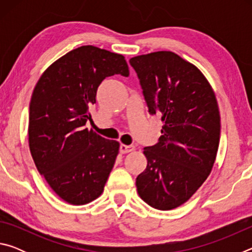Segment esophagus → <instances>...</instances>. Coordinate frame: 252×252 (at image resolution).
Returning a JSON list of instances; mask_svg holds the SVG:
<instances>
[{
    "instance_id": "1",
    "label": "esophagus",
    "mask_w": 252,
    "mask_h": 252,
    "mask_svg": "<svg viewBox=\"0 0 252 252\" xmlns=\"http://www.w3.org/2000/svg\"><path fill=\"white\" fill-rule=\"evenodd\" d=\"M134 151V147L133 146H126V144H121L120 146V152L122 155H125V153H129Z\"/></svg>"
}]
</instances>
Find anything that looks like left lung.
<instances>
[{
	"instance_id": "left-lung-1",
	"label": "left lung",
	"mask_w": 252,
	"mask_h": 252,
	"mask_svg": "<svg viewBox=\"0 0 252 252\" xmlns=\"http://www.w3.org/2000/svg\"><path fill=\"white\" fill-rule=\"evenodd\" d=\"M149 112L163 126L156 146L144 148L148 165L136 178L138 193L159 210L187 202L206 181L220 140V113L213 89L197 66L171 51L130 59Z\"/></svg>"
}]
</instances>
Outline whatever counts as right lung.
I'll use <instances>...</instances> for the list:
<instances>
[{"mask_svg":"<svg viewBox=\"0 0 252 252\" xmlns=\"http://www.w3.org/2000/svg\"><path fill=\"white\" fill-rule=\"evenodd\" d=\"M114 74L129 75L122 54L83 45L53 62L33 90L30 151L51 189L70 204L100 197L116 162L120 143L84 126L97 87Z\"/></svg>","mask_w":252,"mask_h":252,"instance_id":"add662e5","label":"right lung"}]
</instances>
